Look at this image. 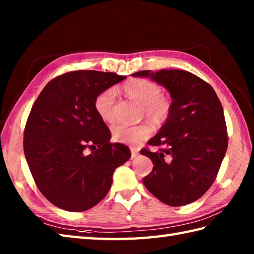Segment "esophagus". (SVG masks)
<instances>
[{"label": "esophagus", "mask_w": 254, "mask_h": 254, "mask_svg": "<svg viewBox=\"0 0 254 254\" xmlns=\"http://www.w3.org/2000/svg\"><path fill=\"white\" fill-rule=\"evenodd\" d=\"M131 157L132 158H135L136 156L138 155V149L136 147H131Z\"/></svg>", "instance_id": "34e87169"}]
</instances>
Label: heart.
<instances>
[{
    "label": "heart",
    "mask_w": 254,
    "mask_h": 254,
    "mask_svg": "<svg viewBox=\"0 0 254 254\" xmlns=\"http://www.w3.org/2000/svg\"><path fill=\"white\" fill-rule=\"evenodd\" d=\"M123 91L128 98L142 105V117H146L150 122L160 126L168 120L172 104L169 97L161 94L158 84L145 78H132L123 85ZM116 97L115 88H107L96 96L94 107L102 121L109 123L115 120ZM111 132L117 142L137 145L150 136L152 127L147 123L138 126L116 124Z\"/></svg>",
    "instance_id": "1"
}]
</instances>
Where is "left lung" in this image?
<instances>
[{"label": "left lung", "mask_w": 254, "mask_h": 254, "mask_svg": "<svg viewBox=\"0 0 254 254\" xmlns=\"http://www.w3.org/2000/svg\"><path fill=\"white\" fill-rule=\"evenodd\" d=\"M168 89L172 110L141 154L153 161L143 183L159 201L182 206L196 201L213 185L228 146L223 106L212 86L188 71H139Z\"/></svg>", "instance_id": "1"}]
</instances>
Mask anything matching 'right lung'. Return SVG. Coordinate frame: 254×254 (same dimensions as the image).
<instances>
[{"instance_id":"obj_1","label":"right lung","mask_w":254,"mask_h":254,"mask_svg":"<svg viewBox=\"0 0 254 254\" xmlns=\"http://www.w3.org/2000/svg\"><path fill=\"white\" fill-rule=\"evenodd\" d=\"M126 76L73 71L53 78L32 106L24 131V152L44 196L68 212H84L104 198L116 168L130 148L110 143L111 133L95 110L100 91Z\"/></svg>"}]
</instances>
